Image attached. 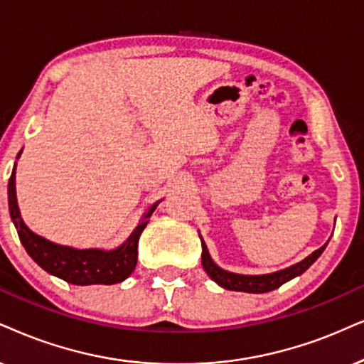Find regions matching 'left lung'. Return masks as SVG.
<instances>
[{"instance_id":"1","label":"left lung","mask_w":364,"mask_h":364,"mask_svg":"<svg viewBox=\"0 0 364 364\" xmlns=\"http://www.w3.org/2000/svg\"><path fill=\"white\" fill-rule=\"evenodd\" d=\"M326 245H328V243H326ZM326 245L317 248L316 252H312L309 257H306V259L299 262V264L287 267V269L284 270H279V272L264 274V275H242V274H233V272H228V270L220 269V267L211 260L208 248H206L205 242L201 240V248H203V252H201V265H203L205 272L210 275V279L215 280L220 287L228 289V291L264 294V292L274 291V289L280 287V285L289 282V280L297 277V275L304 274L306 270L309 269L317 259H319L321 254L324 252Z\"/></svg>"}]
</instances>
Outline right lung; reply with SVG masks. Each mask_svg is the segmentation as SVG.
<instances>
[{"label":"right lung","instance_id":"obj_1","mask_svg":"<svg viewBox=\"0 0 364 364\" xmlns=\"http://www.w3.org/2000/svg\"><path fill=\"white\" fill-rule=\"evenodd\" d=\"M21 151L18 153L20 158ZM16 163L13 168L10 183H8V206H10V216L15 223L18 237L28 252V255L38 264L41 269L47 270L55 277L65 280L68 284L75 285H92V284H117L126 280L137 264V243L146 225L149 223V216L153 215L158 203L142 215L141 222L132 230L127 240L112 250H100V248H73L58 245L47 240V238L36 235L23 222L20 208L16 200L15 186Z\"/></svg>","mask_w":364,"mask_h":364}]
</instances>
